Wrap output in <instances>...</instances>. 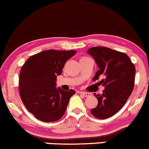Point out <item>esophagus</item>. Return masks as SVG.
Instances as JSON below:
<instances>
[{"mask_svg":"<svg viewBox=\"0 0 149 149\" xmlns=\"http://www.w3.org/2000/svg\"><path fill=\"white\" fill-rule=\"evenodd\" d=\"M81 95H82L85 97H89L91 96V93H85V92H80Z\"/></svg>","mask_w":149,"mask_h":149,"instance_id":"esophagus-1","label":"esophagus"}]
</instances>
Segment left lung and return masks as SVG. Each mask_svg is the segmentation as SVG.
<instances>
[{
    "mask_svg": "<svg viewBox=\"0 0 149 149\" xmlns=\"http://www.w3.org/2000/svg\"><path fill=\"white\" fill-rule=\"evenodd\" d=\"M88 53L93 57L99 70L93 80L100 81L105 87L101 95H95L98 105L91 112L98 119L111 117L123 107L132 92L135 67L127 54L107 47H93Z\"/></svg>",
    "mask_w": 149,
    "mask_h": 149,
    "instance_id": "8db88e82",
    "label": "left lung"
}]
</instances>
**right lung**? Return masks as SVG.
<instances>
[{"label": "right lung", "mask_w": 149, "mask_h": 149, "mask_svg": "<svg viewBox=\"0 0 149 149\" xmlns=\"http://www.w3.org/2000/svg\"><path fill=\"white\" fill-rule=\"evenodd\" d=\"M75 51L48 50L29 57L22 67L19 80L21 99L35 118L50 123L63 117L74 90L56 88V77Z\"/></svg>", "instance_id": "1"}]
</instances>
